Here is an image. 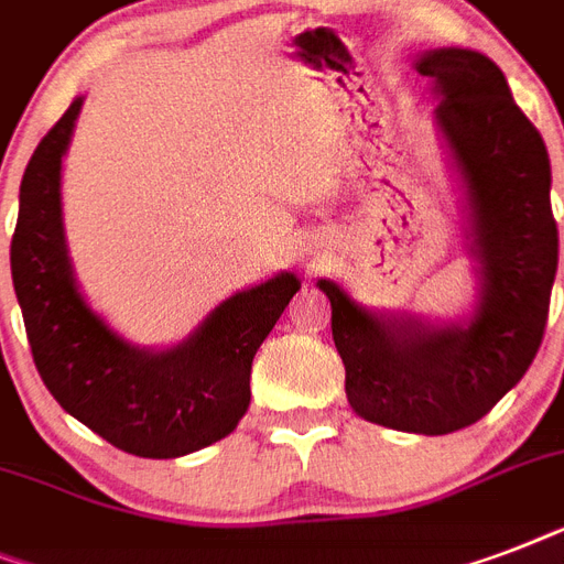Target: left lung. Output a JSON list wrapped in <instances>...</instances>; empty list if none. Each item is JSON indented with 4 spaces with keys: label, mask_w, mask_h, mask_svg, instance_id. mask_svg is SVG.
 I'll use <instances>...</instances> for the list:
<instances>
[{
    "label": "left lung",
    "mask_w": 564,
    "mask_h": 564,
    "mask_svg": "<svg viewBox=\"0 0 564 564\" xmlns=\"http://www.w3.org/2000/svg\"><path fill=\"white\" fill-rule=\"evenodd\" d=\"M415 69L436 84V122L468 202L480 299L471 318L427 325L371 313L334 281L330 330L357 415L445 436L480 421L527 375L542 345L560 263L551 158L500 66L471 48H433Z\"/></svg>",
    "instance_id": "8db88e82"
}]
</instances>
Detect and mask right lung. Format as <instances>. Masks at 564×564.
<instances>
[{
  "label": "right lung",
  "instance_id": "add662e5",
  "mask_svg": "<svg viewBox=\"0 0 564 564\" xmlns=\"http://www.w3.org/2000/svg\"><path fill=\"white\" fill-rule=\"evenodd\" d=\"M82 101L40 140L22 175L13 290L34 366L55 401L126 454L175 459L225 438L246 415L251 360L301 281L281 272L230 295L166 351L122 339L84 301L66 254L61 161Z\"/></svg>",
  "mask_w": 564,
  "mask_h": 564
}]
</instances>
